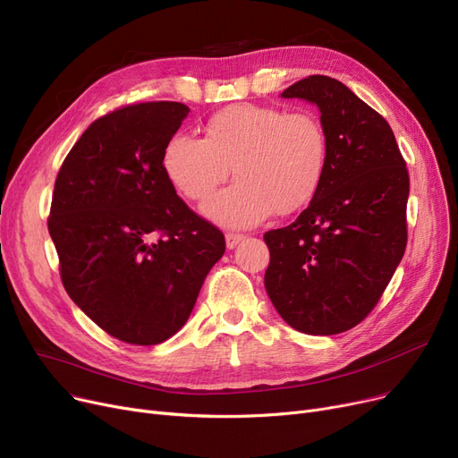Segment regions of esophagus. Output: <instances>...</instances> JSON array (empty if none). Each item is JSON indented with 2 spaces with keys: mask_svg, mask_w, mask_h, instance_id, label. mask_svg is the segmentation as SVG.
<instances>
[{
  "mask_svg": "<svg viewBox=\"0 0 458 458\" xmlns=\"http://www.w3.org/2000/svg\"><path fill=\"white\" fill-rule=\"evenodd\" d=\"M244 234H241V233H227L225 234V242H227V248L229 250H233L236 244H241L242 241H244Z\"/></svg>",
  "mask_w": 458,
  "mask_h": 458,
  "instance_id": "1",
  "label": "esophagus"
}]
</instances>
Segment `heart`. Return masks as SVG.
<instances>
[{"label":"heart","instance_id":"heart-1","mask_svg":"<svg viewBox=\"0 0 458 458\" xmlns=\"http://www.w3.org/2000/svg\"><path fill=\"white\" fill-rule=\"evenodd\" d=\"M326 165L328 138L313 114L250 102L212 114L203 140L177 134L162 150L167 181L195 203L207 201L233 167L238 182L205 205L208 217L231 227L303 208L317 195Z\"/></svg>","mask_w":458,"mask_h":458}]
</instances>
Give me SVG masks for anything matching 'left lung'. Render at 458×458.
Here are the masks:
<instances>
[{
  "instance_id": "1",
  "label": "left lung",
  "mask_w": 458,
  "mask_h": 458,
  "mask_svg": "<svg viewBox=\"0 0 458 458\" xmlns=\"http://www.w3.org/2000/svg\"><path fill=\"white\" fill-rule=\"evenodd\" d=\"M318 106L328 165L310 207L265 233V287L281 318L310 335L354 328L375 310L406 250V162L387 121L330 76L281 93Z\"/></svg>"
}]
</instances>
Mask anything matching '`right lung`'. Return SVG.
Here are the masks:
<instances>
[{"instance_id": "1", "label": "right lung", "mask_w": 458, "mask_h": 458, "mask_svg": "<svg viewBox=\"0 0 458 458\" xmlns=\"http://www.w3.org/2000/svg\"><path fill=\"white\" fill-rule=\"evenodd\" d=\"M188 106L134 102L98 117L64 158L48 231L64 291L112 337L158 344L186 324L225 236L177 195L162 150Z\"/></svg>"}]
</instances>
